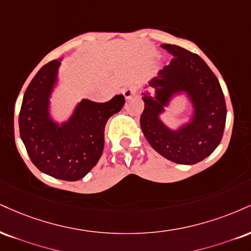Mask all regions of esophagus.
<instances>
[{"label":"esophagus","mask_w":251,"mask_h":251,"mask_svg":"<svg viewBox=\"0 0 251 251\" xmlns=\"http://www.w3.org/2000/svg\"><path fill=\"white\" fill-rule=\"evenodd\" d=\"M137 92H138L137 87L133 86V85H129V86L125 87V89H124L123 95H124V97H125L126 99H129L132 96H134Z\"/></svg>","instance_id":"obj_1"}]
</instances>
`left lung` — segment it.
Listing matches in <instances>:
<instances>
[{
    "instance_id": "left-lung-1",
    "label": "left lung",
    "mask_w": 251,
    "mask_h": 251,
    "mask_svg": "<svg viewBox=\"0 0 251 251\" xmlns=\"http://www.w3.org/2000/svg\"><path fill=\"white\" fill-rule=\"evenodd\" d=\"M162 48L173 53L170 65L150 81L153 93L144 92L140 117L143 133L159 154L181 165H194L214 152L225 131L227 106L215 74L200 56L172 44ZM188 91L195 104V122L171 131L157 116L174 91Z\"/></svg>"
}]
</instances>
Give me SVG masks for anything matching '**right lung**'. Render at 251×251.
Listing matches in <instances>:
<instances>
[{
    "mask_svg": "<svg viewBox=\"0 0 251 251\" xmlns=\"http://www.w3.org/2000/svg\"><path fill=\"white\" fill-rule=\"evenodd\" d=\"M59 59L42 66L26 87L20 111V134L29 158L43 173L77 181L95 167L104 150L107 120L124 106L123 95L106 102L83 100L69 123L58 126L48 116L49 95Z\"/></svg>",
    "mask_w": 251,
    "mask_h": 251,
    "instance_id": "add662e5",
    "label": "right lung"
}]
</instances>
